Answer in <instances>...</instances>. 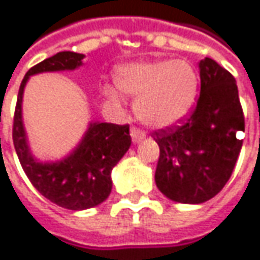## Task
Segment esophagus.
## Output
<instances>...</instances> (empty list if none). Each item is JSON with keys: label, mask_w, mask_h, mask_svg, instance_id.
<instances>
[{"label": "esophagus", "mask_w": 260, "mask_h": 260, "mask_svg": "<svg viewBox=\"0 0 260 260\" xmlns=\"http://www.w3.org/2000/svg\"><path fill=\"white\" fill-rule=\"evenodd\" d=\"M131 137H132V141L134 143H140V141H143L145 138V132L143 129H140V128H131Z\"/></svg>", "instance_id": "1"}]
</instances>
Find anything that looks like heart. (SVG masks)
I'll return each mask as SVG.
<instances>
[{
    "instance_id": "b5f03b06",
    "label": "heart",
    "mask_w": 260,
    "mask_h": 260,
    "mask_svg": "<svg viewBox=\"0 0 260 260\" xmlns=\"http://www.w3.org/2000/svg\"><path fill=\"white\" fill-rule=\"evenodd\" d=\"M120 91L135 97L138 119L153 128H168L188 115L197 99L199 75L188 61L157 60L128 64L117 72ZM112 101L119 100L115 89H107Z\"/></svg>"
}]
</instances>
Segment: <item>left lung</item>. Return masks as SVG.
I'll use <instances>...</instances> for the list:
<instances>
[{"label":"left lung","mask_w":260,"mask_h":260,"mask_svg":"<svg viewBox=\"0 0 260 260\" xmlns=\"http://www.w3.org/2000/svg\"><path fill=\"white\" fill-rule=\"evenodd\" d=\"M200 97L179 126L154 132L160 148L156 185L172 202L200 205L215 197L234 171L243 140L244 116L234 76L212 58H203Z\"/></svg>","instance_id":"obj_1"}]
</instances>
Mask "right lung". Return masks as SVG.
<instances>
[{
  "mask_svg": "<svg viewBox=\"0 0 260 260\" xmlns=\"http://www.w3.org/2000/svg\"><path fill=\"white\" fill-rule=\"evenodd\" d=\"M84 54L61 51L38 63L24 75L14 112L13 143L17 157L32 185L50 202L70 210L99 206L112 192V169L131 147L128 125L91 122L82 140L60 160H38L27 143L22 104L29 78L44 72L75 70L84 63Z\"/></svg>",
  "mask_w": 260,
  "mask_h": 260,
  "instance_id": "obj_1",
  "label": "right lung"
}]
</instances>
